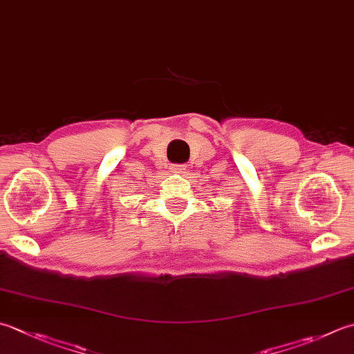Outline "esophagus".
<instances>
[{"label":"esophagus","instance_id":"1","mask_svg":"<svg viewBox=\"0 0 354 354\" xmlns=\"http://www.w3.org/2000/svg\"><path fill=\"white\" fill-rule=\"evenodd\" d=\"M175 171H184L185 170V165H176V167H173Z\"/></svg>","mask_w":354,"mask_h":354}]
</instances>
